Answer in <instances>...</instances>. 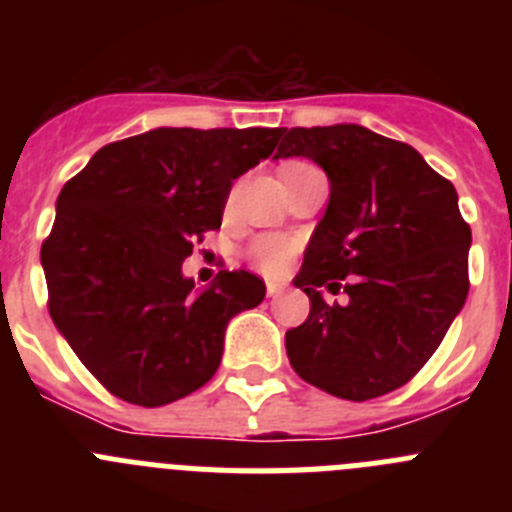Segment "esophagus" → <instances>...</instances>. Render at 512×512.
I'll use <instances>...</instances> for the list:
<instances>
[{"label": "esophagus", "mask_w": 512, "mask_h": 512, "mask_svg": "<svg viewBox=\"0 0 512 512\" xmlns=\"http://www.w3.org/2000/svg\"><path fill=\"white\" fill-rule=\"evenodd\" d=\"M284 292V287L282 284H274V282H269L266 284V297H271V300H274V297H279Z\"/></svg>", "instance_id": "1"}]
</instances>
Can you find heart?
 Wrapping results in <instances>:
<instances>
[{"mask_svg":"<svg viewBox=\"0 0 512 512\" xmlns=\"http://www.w3.org/2000/svg\"><path fill=\"white\" fill-rule=\"evenodd\" d=\"M295 251V241H289L287 235H261V238L251 243L248 256H251L256 269L269 274V277H277V274L287 269Z\"/></svg>","mask_w":512,"mask_h":512,"instance_id":"b5f03b06","label":"heart"}]
</instances>
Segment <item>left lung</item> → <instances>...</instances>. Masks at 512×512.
<instances>
[{
	"instance_id": "obj_1",
	"label": "left lung",
	"mask_w": 512,
	"mask_h": 512,
	"mask_svg": "<svg viewBox=\"0 0 512 512\" xmlns=\"http://www.w3.org/2000/svg\"><path fill=\"white\" fill-rule=\"evenodd\" d=\"M287 156L312 158L330 182L295 277L310 315L284 336L289 364L343 400L387 395L423 369L467 300L472 228L454 184L361 125L284 128L277 158ZM323 286L349 302L328 306Z\"/></svg>"
}]
</instances>
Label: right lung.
<instances>
[{
	"mask_svg": "<svg viewBox=\"0 0 512 512\" xmlns=\"http://www.w3.org/2000/svg\"><path fill=\"white\" fill-rule=\"evenodd\" d=\"M282 130L158 128L107 143L63 184L40 248L48 312L104 390L161 408L217 372L228 320L266 287L238 269L194 292L182 264Z\"/></svg>",
	"mask_w": 512,
	"mask_h": 512,
	"instance_id": "right-lung-1",
	"label": "right lung"
}]
</instances>
